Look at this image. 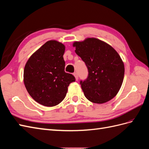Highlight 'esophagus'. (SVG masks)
I'll return each mask as SVG.
<instances>
[{
    "mask_svg": "<svg viewBox=\"0 0 149 149\" xmlns=\"http://www.w3.org/2000/svg\"><path fill=\"white\" fill-rule=\"evenodd\" d=\"M73 75L74 76V77H75L76 80H78V76L77 72H74V73L73 74Z\"/></svg>",
    "mask_w": 149,
    "mask_h": 149,
    "instance_id": "34e87169",
    "label": "esophagus"
}]
</instances>
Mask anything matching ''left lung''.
<instances>
[{
    "label": "left lung",
    "mask_w": 149,
    "mask_h": 149,
    "mask_svg": "<svg viewBox=\"0 0 149 149\" xmlns=\"http://www.w3.org/2000/svg\"><path fill=\"white\" fill-rule=\"evenodd\" d=\"M75 52L88 68V77L80 81L90 102L103 104L117 95L124 79L125 66L118 53L107 43L95 38L73 43Z\"/></svg>",
    "instance_id": "left-lung-1"
}]
</instances>
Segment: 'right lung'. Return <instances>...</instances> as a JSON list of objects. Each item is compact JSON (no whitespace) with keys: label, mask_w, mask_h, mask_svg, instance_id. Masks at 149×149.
Here are the masks:
<instances>
[{"label":"right lung","mask_w":149,"mask_h":149,"mask_svg":"<svg viewBox=\"0 0 149 149\" xmlns=\"http://www.w3.org/2000/svg\"><path fill=\"white\" fill-rule=\"evenodd\" d=\"M65 46L56 40L47 42L29 58L24 66V83L36 102L52 107L64 100L68 87L75 81L64 71Z\"/></svg>","instance_id":"1"}]
</instances>
